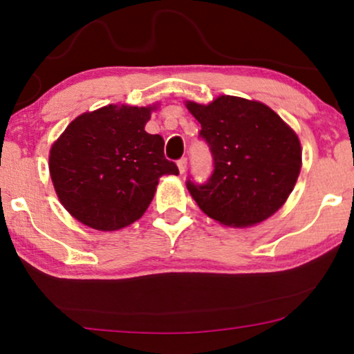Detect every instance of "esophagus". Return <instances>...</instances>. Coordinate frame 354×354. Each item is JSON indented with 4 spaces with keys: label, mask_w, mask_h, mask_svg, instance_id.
I'll list each match as a JSON object with an SVG mask.
<instances>
[{
    "label": "esophagus",
    "mask_w": 354,
    "mask_h": 354,
    "mask_svg": "<svg viewBox=\"0 0 354 354\" xmlns=\"http://www.w3.org/2000/svg\"><path fill=\"white\" fill-rule=\"evenodd\" d=\"M177 167H178V172H180V174L185 172V171H187V158L178 159V161H177Z\"/></svg>",
    "instance_id": "esophagus-1"
}]
</instances>
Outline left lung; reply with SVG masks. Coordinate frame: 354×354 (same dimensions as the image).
<instances>
[{
	"label": "left lung",
	"mask_w": 354,
	"mask_h": 354,
	"mask_svg": "<svg viewBox=\"0 0 354 354\" xmlns=\"http://www.w3.org/2000/svg\"><path fill=\"white\" fill-rule=\"evenodd\" d=\"M201 124L214 171L206 183L188 178L200 209L230 227L259 224L279 211L301 169L297 133L269 106L222 95L209 104L187 101Z\"/></svg>",
	"instance_id": "8db88e82"
}]
</instances>
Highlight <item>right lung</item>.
<instances>
[{
	"label": "right lung",
	"mask_w": 354,
	"mask_h": 354,
	"mask_svg": "<svg viewBox=\"0 0 354 354\" xmlns=\"http://www.w3.org/2000/svg\"><path fill=\"white\" fill-rule=\"evenodd\" d=\"M153 108L109 104L72 120L50 151L61 205L82 224L111 232L145 214L159 177L178 176L164 140L145 125Z\"/></svg>",
	"instance_id": "obj_1"
}]
</instances>
